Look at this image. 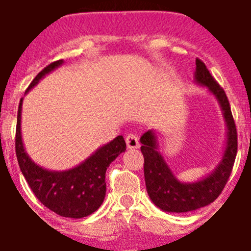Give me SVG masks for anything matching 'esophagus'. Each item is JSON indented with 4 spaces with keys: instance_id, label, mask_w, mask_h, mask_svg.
<instances>
[{
    "instance_id": "obj_1",
    "label": "esophagus",
    "mask_w": 251,
    "mask_h": 251,
    "mask_svg": "<svg viewBox=\"0 0 251 251\" xmlns=\"http://www.w3.org/2000/svg\"><path fill=\"white\" fill-rule=\"evenodd\" d=\"M126 143H127V147L130 150H136L139 147V139L136 134L129 133L127 137H126Z\"/></svg>"
}]
</instances>
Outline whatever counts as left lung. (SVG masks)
<instances>
[{"label":"left lung","mask_w":251,"mask_h":251,"mask_svg":"<svg viewBox=\"0 0 251 251\" xmlns=\"http://www.w3.org/2000/svg\"><path fill=\"white\" fill-rule=\"evenodd\" d=\"M196 83L206 86L216 97L227 124V142L224 157L210 176L192 183L179 182L174 176L161 153L157 151L156 134L148 130L141 137L145 157V179L148 196L153 203L167 212H188L214 202L223 192L234 166L238 152V132L225 90L210 74L202 60L196 59Z\"/></svg>","instance_id":"8db88e82"}]
</instances>
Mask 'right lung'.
Instances as JSON below:
<instances>
[{
  "instance_id": "1",
  "label": "right lung",
  "mask_w": 251,
  "mask_h": 251,
  "mask_svg": "<svg viewBox=\"0 0 251 251\" xmlns=\"http://www.w3.org/2000/svg\"><path fill=\"white\" fill-rule=\"evenodd\" d=\"M63 64L57 60L44 68L28 85L27 93L40 79ZM21 108L20 100L16 124V157L20 170L39 201L51 211L64 217L81 219L97 211L105 197L106 168L122 152L126 151L123 136L99 148L94 154L76 167L63 172H52L39 167L28 158L21 138Z\"/></svg>"
}]
</instances>
